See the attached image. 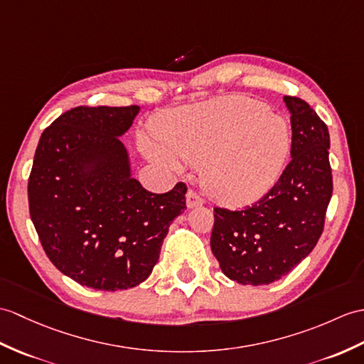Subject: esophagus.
I'll use <instances>...</instances> for the list:
<instances>
[{
  "label": "esophagus",
  "instance_id": "esophagus-1",
  "mask_svg": "<svg viewBox=\"0 0 364 364\" xmlns=\"http://www.w3.org/2000/svg\"><path fill=\"white\" fill-rule=\"evenodd\" d=\"M203 203H205V200H203L200 196H197L193 191H189L188 193H186V205H188L189 209L203 206Z\"/></svg>",
  "mask_w": 364,
  "mask_h": 364
}]
</instances>
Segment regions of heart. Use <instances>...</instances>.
<instances>
[{
  "label": "heart",
  "instance_id": "heart-1",
  "mask_svg": "<svg viewBox=\"0 0 364 364\" xmlns=\"http://www.w3.org/2000/svg\"><path fill=\"white\" fill-rule=\"evenodd\" d=\"M156 141L141 138L151 161L180 168L178 159L203 166V188L225 206L262 198L282 172L290 150L289 127L281 117L242 96L180 108L159 116Z\"/></svg>",
  "mask_w": 364,
  "mask_h": 364
}]
</instances>
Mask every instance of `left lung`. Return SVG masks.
<instances>
[{"label": "left lung", "mask_w": 364, "mask_h": 364, "mask_svg": "<svg viewBox=\"0 0 364 364\" xmlns=\"http://www.w3.org/2000/svg\"><path fill=\"white\" fill-rule=\"evenodd\" d=\"M291 122V161L267 196L243 210L214 209L210 250L222 272L242 285L289 274L315 248L332 197L331 136L316 112L284 96Z\"/></svg>", "instance_id": "1"}]
</instances>
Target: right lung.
<instances>
[{
	"mask_svg": "<svg viewBox=\"0 0 364 364\" xmlns=\"http://www.w3.org/2000/svg\"><path fill=\"white\" fill-rule=\"evenodd\" d=\"M138 105L77 107L41 134L28 184L31 220L58 272L90 289L117 291L144 282L186 184L151 193L132 176L121 136Z\"/></svg>",
	"mask_w": 364,
	"mask_h": 364,
	"instance_id": "obj_1",
	"label": "right lung"
}]
</instances>
